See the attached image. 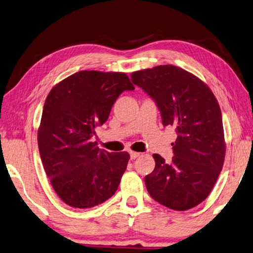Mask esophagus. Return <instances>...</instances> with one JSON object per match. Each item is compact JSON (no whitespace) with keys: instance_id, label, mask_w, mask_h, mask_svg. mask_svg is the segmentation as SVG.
Masks as SVG:
<instances>
[{"instance_id":"1","label":"esophagus","mask_w":253,"mask_h":253,"mask_svg":"<svg viewBox=\"0 0 253 253\" xmlns=\"http://www.w3.org/2000/svg\"><path fill=\"white\" fill-rule=\"evenodd\" d=\"M140 154L139 153H136V151H130V158L131 159H136L137 157H139Z\"/></svg>"}]
</instances>
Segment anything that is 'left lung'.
<instances>
[{
	"mask_svg": "<svg viewBox=\"0 0 253 253\" xmlns=\"http://www.w3.org/2000/svg\"><path fill=\"white\" fill-rule=\"evenodd\" d=\"M131 82L157 105L163 125L176 128L173 157L154 154L156 166L145 177L151 198L185 211L209 196L221 171L226 145L219 104L210 88L191 73L160 65L131 74Z\"/></svg>",
	"mask_w": 253,
	"mask_h": 253,
	"instance_id": "obj_1",
	"label": "left lung"
}]
</instances>
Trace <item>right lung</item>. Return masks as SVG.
<instances>
[{"label":"right lung","mask_w":253,"mask_h":253,"mask_svg":"<svg viewBox=\"0 0 253 253\" xmlns=\"http://www.w3.org/2000/svg\"><path fill=\"white\" fill-rule=\"evenodd\" d=\"M134 89L125 73L81 71L49 91L38 132L39 149L44 170L66 205L91 208L116 192L129 154L99 149L93 137L118 96Z\"/></svg>","instance_id":"obj_1"}]
</instances>
